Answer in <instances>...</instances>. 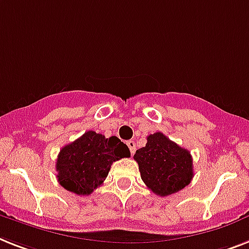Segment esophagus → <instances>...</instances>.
Returning a JSON list of instances; mask_svg holds the SVG:
<instances>
[{
    "mask_svg": "<svg viewBox=\"0 0 249 249\" xmlns=\"http://www.w3.org/2000/svg\"><path fill=\"white\" fill-rule=\"evenodd\" d=\"M127 146H128L131 154H135V151H136V142L135 141H132V140L127 141Z\"/></svg>",
    "mask_w": 249,
    "mask_h": 249,
    "instance_id": "obj_1",
    "label": "esophagus"
}]
</instances>
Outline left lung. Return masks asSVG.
Segmentation results:
<instances>
[{
  "mask_svg": "<svg viewBox=\"0 0 249 249\" xmlns=\"http://www.w3.org/2000/svg\"><path fill=\"white\" fill-rule=\"evenodd\" d=\"M141 179L159 196H169L188 186L194 177V161L188 150L161 132L147 136L146 146L133 155Z\"/></svg>",
  "mask_w": 249,
  "mask_h": 249,
  "instance_id": "1",
  "label": "left lung"
}]
</instances>
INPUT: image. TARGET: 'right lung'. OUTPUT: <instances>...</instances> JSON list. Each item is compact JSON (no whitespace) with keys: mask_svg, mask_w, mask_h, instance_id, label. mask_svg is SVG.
<instances>
[{"mask_svg":"<svg viewBox=\"0 0 249 249\" xmlns=\"http://www.w3.org/2000/svg\"><path fill=\"white\" fill-rule=\"evenodd\" d=\"M129 157V149L118 137L106 139L88 131L59 151L57 178L65 190L86 196L104 182L114 161Z\"/></svg>","mask_w":249,"mask_h":249,"instance_id":"right-lung-1","label":"right lung"}]
</instances>
